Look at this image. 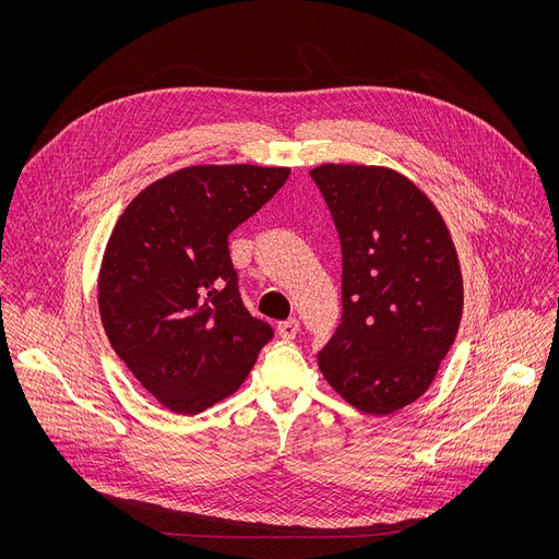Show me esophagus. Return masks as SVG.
I'll return each mask as SVG.
<instances>
[{"label":"esophagus","mask_w":559,"mask_h":559,"mask_svg":"<svg viewBox=\"0 0 559 559\" xmlns=\"http://www.w3.org/2000/svg\"><path fill=\"white\" fill-rule=\"evenodd\" d=\"M278 336L283 338V341H292V338H296V334H298V330H300V323L296 321V318H289V321H283V323H278Z\"/></svg>","instance_id":"1"}]
</instances>
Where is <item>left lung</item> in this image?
<instances>
[{
	"label": "left lung",
	"mask_w": 559,
	"mask_h": 559,
	"mask_svg": "<svg viewBox=\"0 0 559 559\" xmlns=\"http://www.w3.org/2000/svg\"><path fill=\"white\" fill-rule=\"evenodd\" d=\"M343 248V318L318 354L325 380L371 416L412 405L431 386L462 318V272L431 199L382 166L311 173Z\"/></svg>",
	"instance_id": "obj_1"
}]
</instances>
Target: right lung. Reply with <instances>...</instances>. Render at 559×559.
<instances>
[{"label":"right lung","instance_id":"right-lung-1","mask_svg":"<svg viewBox=\"0 0 559 559\" xmlns=\"http://www.w3.org/2000/svg\"><path fill=\"white\" fill-rule=\"evenodd\" d=\"M287 177L248 164L177 170L141 190L108 238L97 283L106 336L175 414L231 395L274 334L238 294L227 236Z\"/></svg>","mask_w":559,"mask_h":559}]
</instances>
